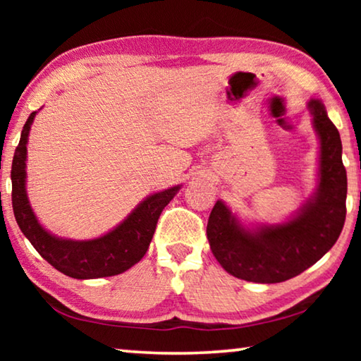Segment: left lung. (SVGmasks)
I'll return each instance as SVG.
<instances>
[{"label": "left lung", "instance_id": "8db88e82", "mask_svg": "<svg viewBox=\"0 0 361 361\" xmlns=\"http://www.w3.org/2000/svg\"><path fill=\"white\" fill-rule=\"evenodd\" d=\"M307 108L319 137L317 186L299 209L280 223H242L216 200L207 224L212 253L226 272L255 283H279L315 264L331 250L345 221L347 173L342 143L325 105L310 99Z\"/></svg>", "mask_w": 361, "mask_h": 361}]
</instances>
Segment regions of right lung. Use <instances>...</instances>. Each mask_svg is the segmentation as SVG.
Segmentation results:
<instances>
[{
  "mask_svg": "<svg viewBox=\"0 0 361 361\" xmlns=\"http://www.w3.org/2000/svg\"><path fill=\"white\" fill-rule=\"evenodd\" d=\"M36 113L28 116L12 159V209L20 231L49 264L68 277L85 280L126 272L148 252L164 207L183 185L145 197L118 226L95 239L73 240L52 234L38 221L27 194V145Z\"/></svg>",
  "mask_w": 361,
  "mask_h": 361,
  "instance_id": "right-lung-1",
  "label": "right lung"
}]
</instances>
